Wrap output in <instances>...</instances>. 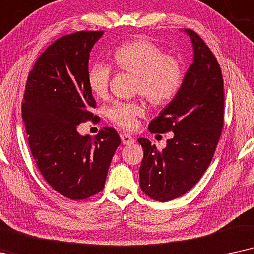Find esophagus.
<instances>
[{
  "label": "esophagus",
  "mask_w": 254,
  "mask_h": 254,
  "mask_svg": "<svg viewBox=\"0 0 254 254\" xmlns=\"http://www.w3.org/2000/svg\"><path fill=\"white\" fill-rule=\"evenodd\" d=\"M121 139H122V143H123L124 145H129V144L134 143V138L129 133H122Z\"/></svg>",
  "instance_id": "obj_1"
}]
</instances>
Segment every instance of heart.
I'll return each instance as SVG.
<instances>
[{
	"mask_svg": "<svg viewBox=\"0 0 254 254\" xmlns=\"http://www.w3.org/2000/svg\"><path fill=\"white\" fill-rule=\"evenodd\" d=\"M111 62L118 70L136 76L134 94L143 95L154 107L171 103L184 84L185 69L180 60L143 37L118 45L111 53ZM111 74V67L101 63L88 69V87L97 99L108 96ZM144 114L141 101H115L106 109L108 120L125 130L134 129L137 118Z\"/></svg>",
	"mask_w": 254,
	"mask_h": 254,
	"instance_id": "heart-1",
	"label": "heart"
}]
</instances>
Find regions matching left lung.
<instances>
[{
	"instance_id": "1",
	"label": "left lung",
	"mask_w": 254,
	"mask_h": 254,
	"mask_svg": "<svg viewBox=\"0 0 254 254\" xmlns=\"http://www.w3.org/2000/svg\"><path fill=\"white\" fill-rule=\"evenodd\" d=\"M194 46V63L177 97L148 125L152 133L172 131L164 150L139 138L144 157L139 168L141 191L154 201L184 195L210 165L224 124V84L211 50L200 36L186 29Z\"/></svg>"
}]
</instances>
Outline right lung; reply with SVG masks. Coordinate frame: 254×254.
<instances>
[{"instance_id": "right-lung-1", "label": "right lung", "mask_w": 254, "mask_h": 254, "mask_svg": "<svg viewBox=\"0 0 254 254\" xmlns=\"http://www.w3.org/2000/svg\"><path fill=\"white\" fill-rule=\"evenodd\" d=\"M103 31H77L51 44L30 70L23 120L31 154L43 178L69 200L103 190L121 138L104 127L95 137L80 136L77 125L97 121L87 82L89 52Z\"/></svg>"}]
</instances>
